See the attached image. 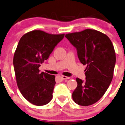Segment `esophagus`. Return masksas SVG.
Instances as JSON below:
<instances>
[{
    "mask_svg": "<svg viewBox=\"0 0 125 125\" xmlns=\"http://www.w3.org/2000/svg\"><path fill=\"white\" fill-rule=\"evenodd\" d=\"M61 78L62 79H70V77H67V76H61Z\"/></svg>",
    "mask_w": 125,
    "mask_h": 125,
    "instance_id": "34e87169",
    "label": "esophagus"
}]
</instances>
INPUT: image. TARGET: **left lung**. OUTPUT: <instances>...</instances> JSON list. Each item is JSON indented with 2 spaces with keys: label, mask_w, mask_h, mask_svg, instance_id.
I'll return each instance as SVG.
<instances>
[{
  "label": "left lung",
  "mask_w": 125,
  "mask_h": 125,
  "mask_svg": "<svg viewBox=\"0 0 125 125\" xmlns=\"http://www.w3.org/2000/svg\"><path fill=\"white\" fill-rule=\"evenodd\" d=\"M76 48L79 61L87 65L85 81L76 78L78 86L72 94L76 104L88 106L97 102L107 90L113 79L115 52L106 34L94 29L65 34Z\"/></svg>",
  "instance_id": "obj_1"
}]
</instances>
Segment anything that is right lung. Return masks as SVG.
<instances>
[{
  "label": "right lung",
  "mask_w": 125,
  "mask_h": 125,
  "mask_svg": "<svg viewBox=\"0 0 125 125\" xmlns=\"http://www.w3.org/2000/svg\"><path fill=\"white\" fill-rule=\"evenodd\" d=\"M63 34H51L35 30L20 38L13 58L18 88L23 96L37 106L46 105L53 97L55 76L40 72L41 64L47 60Z\"/></svg>",
  "instance_id": "add662e5"
}]
</instances>
